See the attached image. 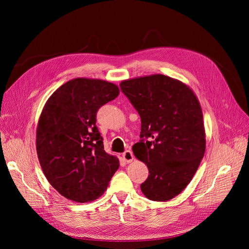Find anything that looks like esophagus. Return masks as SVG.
<instances>
[{
  "label": "esophagus",
  "instance_id": "obj_1",
  "mask_svg": "<svg viewBox=\"0 0 249 249\" xmlns=\"http://www.w3.org/2000/svg\"><path fill=\"white\" fill-rule=\"evenodd\" d=\"M123 158L125 162L131 163L134 160V155L131 150H125V152L123 154Z\"/></svg>",
  "mask_w": 249,
  "mask_h": 249
}]
</instances>
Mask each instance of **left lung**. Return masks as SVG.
<instances>
[{"mask_svg": "<svg viewBox=\"0 0 249 249\" xmlns=\"http://www.w3.org/2000/svg\"><path fill=\"white\" fill-rule=\"evenodd\" d=\"M119 86L141 118L142 139L133 145L149 172L141 191L150 200L167 201L191 182L205 155L200 104L189 86L160 73Z\"/></svg>", "mask_w": 249, "mask_h": 249, "instance_id": "obj_1", "label": "left lung"}]
</instances>
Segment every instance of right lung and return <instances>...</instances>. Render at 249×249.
<instances>
[{
	"label": "right lung",
	"instance_id": "obj_1",
	"mask_svg": "<svg viewBox=\"0 0 249 249\" xmlns=\"http://www.w3.org/2000/svg\"><path fill=\"white\" fill-rule=\"evenodd\" d=\"M119 94L118 86L99 79L77 78L47 101L36 130V150L49 183L77 202L99 198L119 167L104 149L96 112Z\"/></svg>",
	"mask_w": 249,
	"mask_h": 249
}]
</instances>
